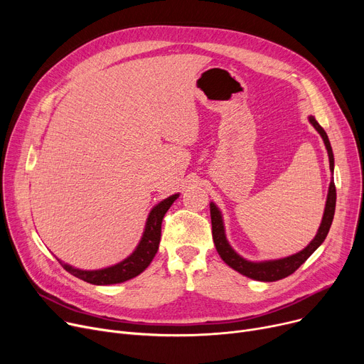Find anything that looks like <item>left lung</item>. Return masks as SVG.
<instances>
[{"label": "left lung", "instance_id": "8db88e82", "mask_svg": "<svg viewBox=\"0 0 364 364\" xmlns=\"http://www.w3.org/2000/svg\"><path fill=\"white\" fill-rule=\"evenodd\" d=\"M311 125L317 129V132L321 136L324 146H326L328 155H329V166L333 174V151L331 147V141L328 139V134L324 131L318 122L316 121L314 117L309 118ZM335 205H336V188H335V183L333 180L331 181L329 186V193H328V199H326V208H324V214L321 218V224L317 230L316 237L309 243V246L302 250L298 254H294L291 257L286 258H280V259H272V261H261V262H252L247 261L245 258H242L239 254L235 252L233 247L228 245L227 239H225V233H224V223H223V217L220 209L217 208V205L214 202L209 203V209H211V223H213V239L217 247V252L220 254V257L223 258V261L232 267L233 270L239 272L240 274L254 279V280H259V282H276L280 279H284L291 276L292 273H295L301 264H304L305 261L309 259V257L317 250V247L324 242L326 239L329 228L332 225L333 221V215H335Z\"/></svg>", "mask_w": 364, "mask_h": 364}]
</instances>
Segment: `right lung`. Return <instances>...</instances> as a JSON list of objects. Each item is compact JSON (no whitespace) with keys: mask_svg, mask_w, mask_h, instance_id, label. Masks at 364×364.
Segmentation results:
<instances>
[{"mask_svg":"<svg viewBox=\"0 0 364 364\" xmlns=\"http://www.w3.org/2000/svg\"><path fill=\"white\" fill-rule=\"evenodd\" d=\"M177 198H178V193L172 195L151 209L147 217L144 233L139 246L136 247V251H134L124 261L102 270H80V269H75V267L69 264H65L59 258L57 259H59V262L63 265V269L66 272L91 284H114V283H122L139 276L147 269L153 257H155L158 252L164 215L166 214L169 206L174 203Z\"/></svg>","mask_w":364,"mask_h":364,"instance_id":"add662e5","label":"right lung"}]
</instances>
